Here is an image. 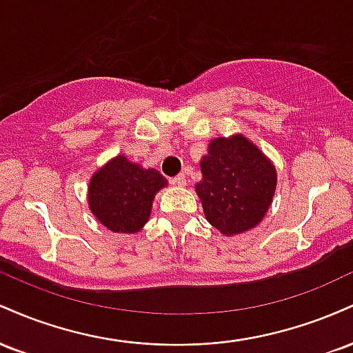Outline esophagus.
Masks as SVG:
<instances>
[{
    "mask_svg": "<svg viewBox=\"0 0 353 353\" xmlns=\"http://www.w3.org/2000/svg\"><path fill=\"white\" fill-rule=\"evenodd\" d=\"M171 184H172V185H177V188H184V185H185V177H184V174H179V176L172 177Z\"/></svg>",
    "mask_w": 353,
    "mask_h": 353,
    "instance_id": "obj_1",
    "label": "esophagus"
}]
</instances>
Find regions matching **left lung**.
I'll return each instance as SVG.
<instances>
[{"mask_svg": "<svg viewBox=\"0 0 353 353\" xmlns=\"http://www.w3.org/2000/svg\"><path fill=\"white\" fill-rule=\"evenodd\" d=\"M196 192L204 216L224 236L257 228L272 204L277 171L244 134L216 137L201 159Z\"/></svg>", "mask_w": 353, "mask_h": 353, "instance_id": "obj_1", "label": "left lung"}]
</instances>
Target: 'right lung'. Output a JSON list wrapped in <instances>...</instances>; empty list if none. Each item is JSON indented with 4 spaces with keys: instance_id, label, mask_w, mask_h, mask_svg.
Listing matches in <instances>:
<instances>
[{
    "instance_id": "right-lung-1",
    "label": "right lung",
    "mask_w": 353,
    "mask_h": 353,
    "mask_svg": "<svg viewBox=\"0 0 353 353\" xmlns=\"http://www.w3.org/2000/svg\"><path fill=\"white\" fill-rule=\"evenodd\" d=\"M165 185L168 181L156 169L117 154L89 179V210L111 232L136 234L149 221L154 197Z\"/></svg>"
}]
</instances>
